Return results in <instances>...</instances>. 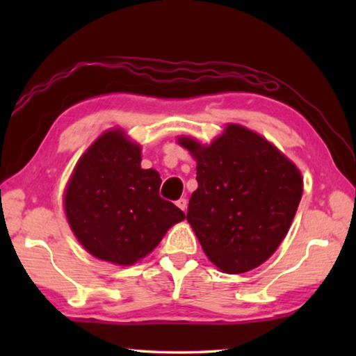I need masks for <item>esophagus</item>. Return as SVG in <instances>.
<instances>
[{
	"instance_id": "obj_1",
	"label": "esophagus",
	"mask_w": 356,
	"mask_h": 356,
	"mask_svg": "<svg viewBox=\"0 0 356 356\" xmlns=\"http://www.w3.org/2000/svg\"><path fill=\"white\" fill-rule=\"evenodd\" d=\"M176 204H177V207H179L180 210H184V212H185V210H186V206H188V201H186L185 197H180V200H179Z\"/></svg>"
}]
</instances>
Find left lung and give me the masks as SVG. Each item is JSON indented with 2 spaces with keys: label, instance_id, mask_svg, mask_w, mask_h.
I'll list each match as a JSON object with an SVG mask.
<instances>
[{
  "label": "left lung",
  "instance_id": "1",
  "mask_svg": "<svg viewBox=\"0 0 356 356\" xmlns=\"http://www.w3.org/2000/svg\"><path fill=\"white\" fill-rule=\"evenodd\" d=\"M196 160L186 220L225 273L259 267L284 240L303 195L298 168L261 135L229 124L210 146L179 138Z\"/></svg>",
  "mask_w": 356,
  "mask_h": 356
}]
</instances>
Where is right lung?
<instances>
[{
    "label": "right lung",
    "mask_w": 356,
    "mask_h": 356,
    "mask_svg": "<svg viewBox=\"0 0 356 356\" xmlns=\"http://www.w3.org/2000/svg\"><path fill=\"white\" fill-rule=\"evenodd\" d=\"M160 174L141 168V147L108 130L78 160L64 193L65 216L84 250L131 265L147 256L185 213L160 197Z\"/></svg>",
    "instance_id": "add662e5"
}]
</instances>
